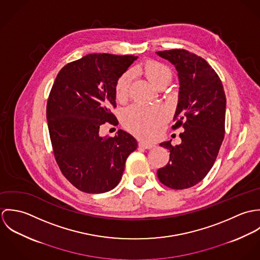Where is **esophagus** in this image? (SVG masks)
<instances>
[{
  "label": "esophagus",
  "instance_id": "1",
  "mask_svg": "<svg viewBox=\"0 0 260 260\" xmlns=\"http://www.w3.org/2000/svg\"><path fill=\"white\" fill-rule=\"evenodd\" d=\"M138 145H139L140 148L143 149H152L154 147L153 144H149V143H145V142H139Z\"/></svg>",
  "mask_w": 260,
  "mask_h": 260
}]
</instances>
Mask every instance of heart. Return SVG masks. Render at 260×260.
Segmentation results:
<instances>
[{
    "label": "heart",
    "mask_w": 260,
    "mask_h": 260,
    "mask_svg": "<svg viewBox=\"0 0 260 260\" xmlns=\"http://www.w3.org/2000/svg\"><path fill=\"white\" fill-rule=\"evenodd\" d=\"M139 71L145 75V77L156 87L162 82H169L172 77L170 69L165 64L155 60H148L141 64ZM130 81L131 74L129 72H124L118 77L114 87V93L117 100L122 101L127 97ZM166 118L167 113L163 107H147L133 104L122 111L121 123L127 131L136 137L149 140L157 135L160 126L165 122Z\"/></svg>",
    "instance_id": "1"
}]
</instances>
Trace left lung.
<instances>
[{
  "instance_id": "left-lung-1",
  "label": "left lung",
  "mask_w": 260,
  "mask_h": 260,
  "mask_svg": "<svg viewBox=\"0 0 260 260\" xmlns=\"http://www.w3.org/2000/svg\"><path fill=\"white\" fill-rule=\"evenodd\" d=\"M156 53L178 72L179 99L172 129L184 128L181 144H160L170 151V158L157 176L169 188L186 189L199 183L217 158L225 133V93L219 76L203 58L184 49Z\"/></svg>"
}]
</instances>
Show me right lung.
Returning a JSON list of instances; mask_svg holds the SVG:
<instances>
[{
	"label": "right lung",
	"mask_w": 260,
	"mask_h": 260,
	"mask_svg": "<svg viewBox=\"0 0 260 260\" xmlns=\"http://www.w3.org/2000/svg\"><path fill=\"white\" fill-rule=\"evenodd\" d=\"M133 55L89 54L57 75L47 102V120L56 162L80 191L103 193L120 182L136 139L118 130L99 136L100 126L116 125L115 83L136 60Z\"/></svg>",
	"instance_id": "1"
}]
</instances>
